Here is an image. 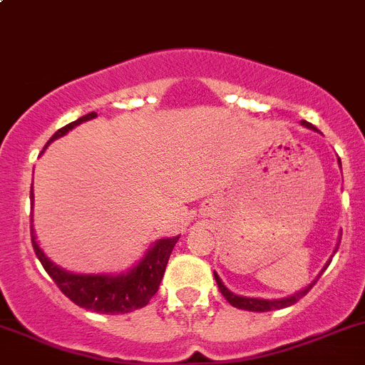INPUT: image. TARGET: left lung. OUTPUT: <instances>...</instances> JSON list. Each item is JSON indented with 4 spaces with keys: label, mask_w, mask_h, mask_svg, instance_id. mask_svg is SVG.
I'll list each match as a JSON object with an SVG mask.
<instances>
[{
    "label": "left lung",
    "mask_w": 365,
    "mask_h": 365,
    "mask_svg": "<svg viewBox=\"0 0 365 365\" xmlns=\"http://www.w3.org/2000/svg\"><path fill=\"white\" fill-rule=\"evenodd\" d=\"M302 125L307 128H312V130H316V127H312L309 121H302ZM341 162V160H339ZM215 275V281H217V286H219L220 293H222V297L226 298L227 302H230L233 307H238V309H244V311H254V312H267V311H275V309H282V307H289V305L297 304L298 300H300L302 297L307 295V292L311 289V286H307V288L304 289V292L297 293V295L293 297H288V298H281V300H259V298H247V297H238V295H233V293L230 292V289L226 288V286L222 284V281H220V277L217 274Z\"/></svg>",
    "instance_id": "1"
}]
</instances>
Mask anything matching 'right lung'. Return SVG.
<instances>
[{"label": "right lung", "mask_w": 365, "mask_h": 365, "mask_svg": "<svg viewBox=\"0 0 365 365\" xmlns=\"http://www.w3.org/2000/svg\"><path fill=\"white\" fill-rule=\"evenodd\" d=\"M95 116H97V113H88L86 116L65 125L49 139V143L67 134L76 125L91 120ZM29 197L33 200V190L29 192ZM178 238L180 237L164 238V240L155 242V245L150 249L148 254L128 274H121L114 277V275H77L56 267L40 251L31 231L33 251H35L36 257L42 263L43 270L54 281V284L76 305L88 309V311L101 312V314H127V312L135 311V309L145 307L150 298L159 292L165 264H168L169 256H171Z\"/></svg>", "instance_id": "right-lung-1"}]
</instances>
